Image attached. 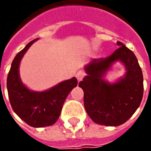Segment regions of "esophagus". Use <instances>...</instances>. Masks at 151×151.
I'll list each match as a JSON object with an SVG mask.
<instances>
[{"instance_id": "1", "label": "esophagus", "mask_w": 151, "mask_h": 151, "mask_svg": "<svg viewBox=\"0 0 151 151\" xmlns=\"http://www.w3.org/2000/svg\"><path fill=\"white\" fill-rule=\"evenodd\" d=\"M84 76H85V73L82 72V71H78V72H77V73L75 74V77L77 78L78 82L82 81V78H84Z\"/></svg>"}]
</instances>
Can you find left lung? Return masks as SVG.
I'll return each mask as SVG.
<instances>
[{"label": "left lung", "instance_id": "1", "mask_svg": "<svg viewBox=\"0 0 151 151\" xmlns=\"http://www.w3.org/2000/svg\"><path fill=\"white\" fill-rule=\"evenodd\" d=\"M106 58L94 59L84 67L86 75L79 83L84 92V106L95 123L119 126L129 119L141 104L143 75L136 56L124 43ZM117 61L123 64L126 73L115 83L104 78Z\"/></svg>", "mask_w": 151, "mask_h": 151}]
</instances>
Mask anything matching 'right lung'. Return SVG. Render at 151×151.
Segmentation results:
<instances>
[{"instance_id":"1","label":"right lung","mask_w":151,"mask_h":151,"mask_svg":"<svg viewBox=\"0 0 151 151\" xmlns=\"http://www.w3.org/2000/svg\"><path fill=\"white\" fill-rule=\"evenodd\" d=\"M37 40L30 42L14 57L7 77V90L15 113L28 125L43 128L56 123L69 92L78 85V80L73 78L44 91L28 89L20 78L19 65L25 53Z\"/></svg>"}]
</instances>
